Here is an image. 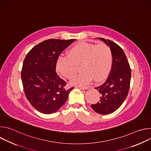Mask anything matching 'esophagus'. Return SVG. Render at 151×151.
Instances as JSON below:
<instances>
[{"label": "esophagus", "mask_w": 151, "mask_h": 151, "mask_svg": "<svg viewBox=\"0 0 151 151\" xmlns=\"http://www.w3.org/2000/svg\"><path fill=\"white\" fill-rule=\"evenodd\" d=\"M76 88H78V89H80V90H87L88 88V87H75Z\"/></svg>", "instance_id": "34e87169"}]
</instances>
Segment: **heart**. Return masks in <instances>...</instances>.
I'll return each mask as SVG.
<instances>
[{
	"label": "heart",
	"mask_w": 151,
	"mask_h": 151,
	"mask_svg": "<svg viewBox=\"0 0 151 151\" xmlns=\"http://www.w3.org/2000/svg\"><path fill=\"white\" fill-rule=\"evenodd\" d=\"M112 53L108 46L104 44L95 45L81 42L74 45L68 55L58 57L56 69L68 79L72 78L81 64L83 70L70 82L71 84L83 86L91 82L100 81L109 75L112 66Z\"/></svg>",
	"instance_id": "1"
}]
</instances>
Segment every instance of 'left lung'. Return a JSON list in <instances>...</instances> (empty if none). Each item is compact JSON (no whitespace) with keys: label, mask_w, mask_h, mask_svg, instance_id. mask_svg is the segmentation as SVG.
<instances>
[{"label":"left lung","mask_w":151,"mask_h":151,"mask_svg":"<svg viewBox=\"0 0 151 151\" xmlns=\"http://www.w3.org/2000/svg\"><path fill=\"white\" fill-rule=\"evenodd\" d=\"M98 39L109 47L112 55V65L105 82L95 88L100 94V100L91 104V107L98 114L107 115L117 110L125 101L130 88L132 72L123 50L110 40Z\"/></svg>","instance_id":"obj_1"}]
</instances>
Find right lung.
Wrapping results in <instances>:
<instances>
[{
    "mask_svg": "<svg viewBox=\"0 0 151 151\" xmlns=\"http://www.w3.org/2000/svg\"><path fill=\"white\" fill-rule=\"evenodd\" d=\"M74 40H45L34 47L23 61L21 76L26 97L42 114L57 112L74 88L66 90V82L55 71L58 56Z\"/></svg>",
    "mask_w": 151,
    "mask_h": 151,
    "instance_id": "right-lung-1",
    "label": "right lung"
}]
</instances>
